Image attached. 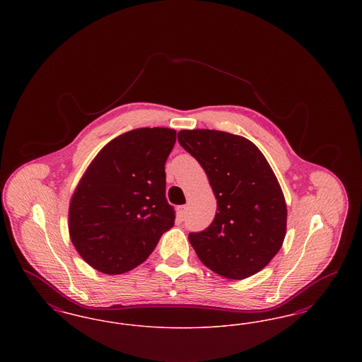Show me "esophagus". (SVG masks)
<instances>
[{
	"mask_svg": "<svg viewBox=\"0 0 362 362\" xmlns=\"http://www.w3.org/2000/svg\"><path fill=\"white\" fill-rule=\"evenodd\" d=\"M186 210H187V206L177 207V213H179V217H180V218H185V217H186Z\"/></svg>",
	"mask_w": 362,
	"mask_h": 362,
	"instance_id": "esophagus-1",
	"label": "esophagus"
}]
</instances>
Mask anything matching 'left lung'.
<instances>
[{
	"instance_id": "8db88e82",
	"label": "left lung",
	"mask_w": 362,
	"mask_h": 362,
	"mask_svg": "<svg viewBox=\"0 0 362 362\" xmlns=\"http://www.w3.org/2000/svg\"><path fill=\"white\" fill-rule=\"evenodd\" d=\"M177 141L205 170L217 199L213 223L189 240L218 276L257 274L279 251L286 233V204L266 157L250 139L218 130H182Z\"/></svg>"
}]
</instances>
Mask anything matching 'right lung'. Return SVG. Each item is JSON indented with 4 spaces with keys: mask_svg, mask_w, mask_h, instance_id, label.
I'll return each instance as SVG.
<instances>
[{
    "mask_svg": "<svg viewBox=\"0 0 362 362\" xmlns=\"http://www.w3.org/2000/svg\"><path fill=\"white\" fill-rule=\"evenodd\" d=\"M176 132L130 130L93 158L69 207L71 243L89 266L122 274L145 262L175 224L165 198V161Z\"/></svg>",
    "mask_w": 362,
    "mask_h": 362,
    "instance_id": "add662e5",
    "label": "right lung"
}]
</instances>
